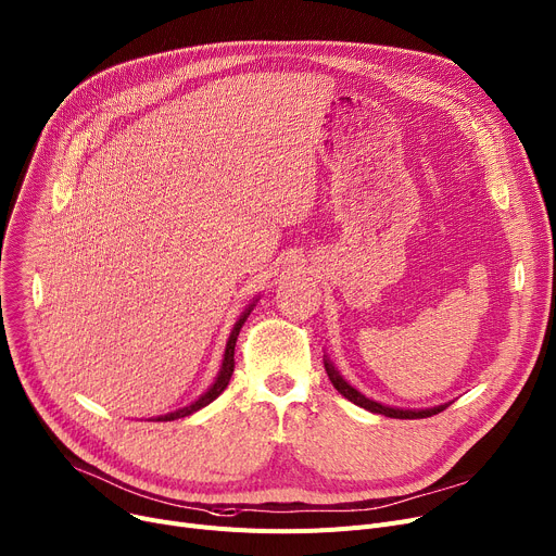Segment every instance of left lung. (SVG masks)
I'll return each instance as SVG.
<instances>
[{
    "instance_id": "obj_1",
    "label": "left lung",
    "mask_w": 556,
    "mask_h": 556,
    "mask_svg": "<svg viewBox=\"0 0 556 556\" xmlns=\"http://www.w3.org/2000/svg\"><path fill=\"white\" fill-rule=\"evenodd\" d=\"M324 368L328 374V380L332 382V387H336L346 400H351L353 404L362 406V409L371 412V414H380V416H387V418H400V420H414V418H429V416H435L440 412H445L450 404H438V406H431V409H395V406H387V404H380L376 400H368L366 395H362L357 389H353L342 376L340 371H336V366L330 364V359H324Z\"/></svg>"
}]
</instances>
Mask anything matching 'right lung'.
Returning a JSON list of instances; mask_svg holds the SVG:
<instances>
[{"label":"right lung","instance_id":"1","mask_svg":"<svg viewBox=\"0 0 556 556\" xmlns=\"http://www.w3.org/2000/svg\"><path fill=\"white\" fill-rule=\"evenodd\" d=\"M252 306H254V304H250V306H248V308L241 313L239 321L235 324V328H232V332H230L228 344H226V353H224V364H220V368H218V376H216L214 384H212V387H210V389H207V391H205V393H203L199 400H194L192 404L182 406V409H176V412H172V414L159 416V418H156L159 422H169V420H178V418H185V416H192L194 412L203 409V406H207L212 400H216L220 393L226 391V387H228V382H230V378H232V374H235V346H237L239 330H241L243 321L248 319V315H250Z\"/></svg>","mask_w":556,"mask_h":556}]
</instances>
